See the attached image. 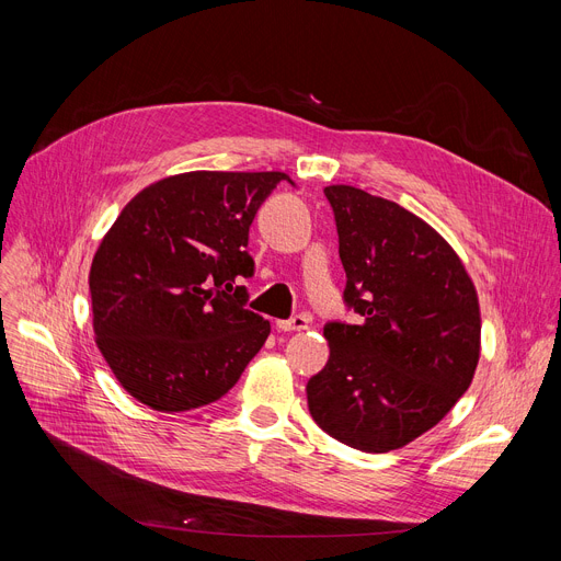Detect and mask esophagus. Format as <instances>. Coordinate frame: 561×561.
Segmentation results:
<instances>
[{
  "label": "esophagus",
  "mask_w": 561,
  "mask_h": 561,
  "mask_svg": "<svg viewBox=\"0 0 561 561\" xmlns=\"http://www.w3.org/2000/svg\"><path fill=\"white\" fill-rule=\"evenodd\" d=\"M308 324H310V319L306 314H295L289 319H280L276 327H278V331L287 333V331H304V329H308Z\"/></svg>",
  "instance_id": "1"
}]
</instances>
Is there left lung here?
Returning <instances> with one entry per match:
<instances>
[{"instance_id":"8db88e82","label":"left lung","mask_w":561,"mask_h":561,"mask_svg":"<svg viewBox=\"0 0 561 561\" xmlns=\"http://www.w3.org/2000/svg\"><path fill=\"white\" fill-rule=\"evenodd\" d=\"M360 319L324 327L331 356L310 377L322 430L381 455L430 432L468 390L479 360V304L459 255L409 209L356 186L324 190Z\"/></svg>"}]
</instances>
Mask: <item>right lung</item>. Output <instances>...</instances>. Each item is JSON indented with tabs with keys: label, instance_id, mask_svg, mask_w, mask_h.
<instances>
[{
	"label": "right lung",
	"instance_id": "add662e5",
	"mask_svg": "<svg viewBox=\"0 0 561 561\" xmlns=\"http://www.w3.org/2000/svg\"><path fill=\"white\" fill-rule=\"evenodd\" d=\"M285 173L194 171L131 198L91 264L93 329L121 386L154 411L217 402L272 327L234 285L255 274L249 230Z\"/></svg>",
	"mask_w": 561,
	"mask_h": 561
}]
</instances>
